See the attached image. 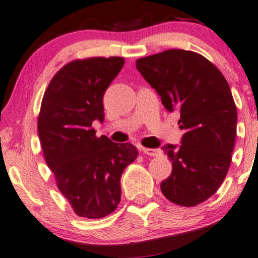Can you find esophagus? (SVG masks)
Here are the masks:
<instances>
[{
  "label": "esophagus",
  "instance_id": "obj_1",
  "mask_svg": "<svg viewBox=\"0 0 258 258\" xmlns=\"http://www.w3.org/2000/svg\"><path fill=\"white\" fill-rule=\"evenodd\" d=\"M142 152L146 155H149V157H158V155H160V151L157 148H142Z\"/></svg>",
  "mask_w": 258,
  "mask_h": 258
}]
</instances>
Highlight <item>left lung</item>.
I'll return each instance as SVG.
<instances>
[{
	"label": "left lung",
	"instance_id": "obj_1",
	"mask_svg": "<svg viewBox=\"0 0 258 258\" xmlns=\"http://www.w3.org/2000/svg\"><path fill=\"white\" fill-rule=\"evenodd\" d=\"M170 112L178 111L180 145H165L172 172L160 189L176 205H199L219 189L231 164L237 107L221 72L200 53L166 50L136 61Z\"/></svg>",
	"mask_w": 258,
	"mask_h": 258
}]
</instances>
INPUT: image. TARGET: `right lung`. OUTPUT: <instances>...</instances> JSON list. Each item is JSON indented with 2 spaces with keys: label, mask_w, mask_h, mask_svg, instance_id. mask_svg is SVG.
<instances>
[{
  "label": "right lung",
  "mask_w": 258,
  "mask_h": 258,
  "mask_svg": "<svg viewBox=\"0 0 258 258\" xmlns=\"http://www.w3.org/2000/svg\"><path fill=\"white\" fill-rule=\"evenodd\" d=\"M122 57H93L66 64L53 76L41 101L38 134L57 187L76 215L106 217L120 201V177L138 158L129 142L95 136L104 122L103 98L123 68Z\"/></svg>",
  "instance_id": "right-lung-1"
}]
</instances>
